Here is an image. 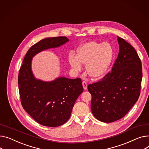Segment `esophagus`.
Listing matches in <instances>:
<instances>
[{
    "mask_svg": "<svg viewBox=\"0 0 149 149\" xmlns=\"http://www.w3.org/2000/svg\"><path fill=\"white\" fill-rule=\"evenodd\" d=\"M83 88L84 90H86V89L87 88V84L86 83V81H83Z\"/></svg>",
    "mask_w": 149,
    "mask_h": 149,
    "instance_id": "obj_1",
    "label": "esophagus"
}]
</instances>
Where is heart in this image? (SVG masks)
<instances>
[{
    "mask_svg": "<svg viewBox=\"0 0 149 149\" xmlns=\"http://www.w3.org/2000/svg\"><path fill=\"white\" fill-rule=\"evenodd\" d=\"M113 56L114 51L110 44L90 41L78 48L77 55L74 53L69 54L68 62L75 71L80 70L81 64H86L87 74L97 78L104 75L107 72Z\"/></svg>",
    "mask_w": 149,
    "mask_h": 149,
    "instance_id": "1",
    "label": "heart"
}]
</instances>
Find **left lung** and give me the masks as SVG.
I'll list each match as a JSON object with an SVG mask.
<instances>
[{
    "instance_id": "8db88e82",
    "label": "left lung",
    "mask_w": 149,
    "mask_h": 149,
    "mask_svg": "<svg viewBox=\"0 0 149 149\" xmlns=\"http://www.w3.org/2000/svg\"><path fill=\"white\" fill-rule=\"evenodd\" d=\"M119 53L112 68L101 81L88 84L91 110L98 120L110 123L123 117L140 94L142 65L134 48L117 36Z\"/></svg>"
}]
</instances>
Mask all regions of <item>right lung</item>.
<instances>
[{
  "mask_svg": "<svg viewBox=\"0 0 149 149\" xmlns=\"http://www.w3.org/2000/svg\"><path fill=\"white\" fill-rule=\"evenodd\" d=\"M68 41L66 36L42 39L29 49L19 71L18 84L22 105L36 122L43 126L57 127L66 123L83 87L80 78L62 77L48 82L36 79L32 71V58L39 52L61 47Z\"/></svg>",
  "mask_w": 149,
  "mask_h": 149,
  "instance_id": "right-lung-1",
  "label": "right lung"
}]
</instances>
